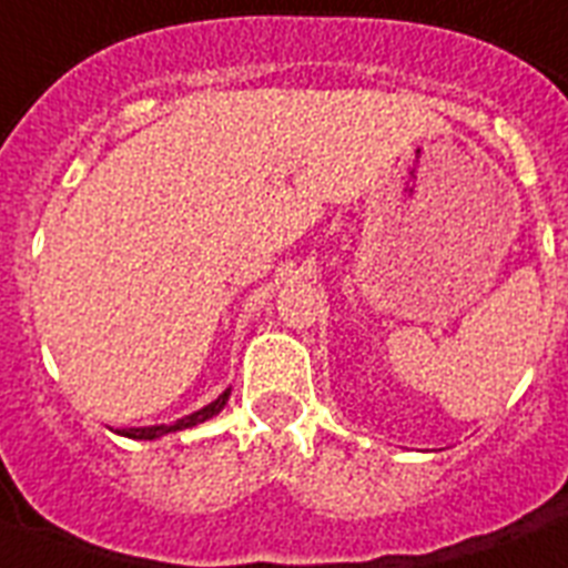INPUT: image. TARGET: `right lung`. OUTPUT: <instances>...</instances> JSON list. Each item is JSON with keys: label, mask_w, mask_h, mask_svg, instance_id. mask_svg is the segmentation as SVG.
I'll return each mask as SVG.
<instances>
[{"label": "right lung", "mask_w": 568, "mask_h": 568, "mask_svg": "<svg viewBox=\"0 0 568 568\" xmlns=\"http://www.w3.org/2000/svg\"><path fill=\"white\" fill-rule=\"evenodd\" d=\"M226 400H230V388L223 392V395H217L212 400V404H205L203 409H196V413L185 415V418H176L173 424H153V427H118L114 433H120V436H126V439H162V436H168V433H176V430H189V427H196V424L209 422V418H214V415L221 413L223 406H226Z\"/></svg>", "instance_id": "right-lung-1"}]
</instances>
